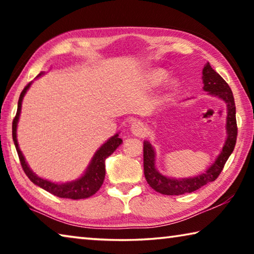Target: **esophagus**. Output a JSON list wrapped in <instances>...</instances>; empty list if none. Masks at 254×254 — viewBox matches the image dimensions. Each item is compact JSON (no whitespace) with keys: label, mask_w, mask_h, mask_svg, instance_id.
<instances>
[{"label":"esophagus","mask_w":254,"mask_h":254,"mask_svg":"<svg viewBox=\"0 0 254 254\" xmlns=\"http://www.w3.org/2000/svg\"><path fill=\"white\" fill-rule=\"evenodd\" d=\"M145 130H147V127L141 121H134L131 124V132L136 136L144 135Z\"/></svg>","instance_id":"esophagus-1"}]
</instances>
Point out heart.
I'll return each instance as SVG.
<instances>
[{"mask_svg":"<svg viewBox=\"0 0 254 254\" xmlns=\"http://www.w3.org/2000/svg\"><path fill=\"white\" fill-rule=\"evenodd\" d=\"M167 78H168V72H167L165 69H154L149 74V83L152 86H158L162 84ZM177 84V81L174 80L171 81V86H175Z\"/></svg>","mask_w":254,"mask_h":254,"instance_id":"b5f03b06","label":"heart"}]
</instances>
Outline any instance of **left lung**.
Listing matches in <instances>:
<instances>
[{"label":"left lung","instance_id":"left-lung-1","mask_svg":"<svg viewBox=\"0 0 254 254\" xmlns=\"http://www.w3.org/2000/svg\"><path fill=\"white\" fill-rule=\"evenodd\" d=\"M203 89L207 94L221 98L226 104V140L222 151L216 160L204 174L189 178H171L159 173L156 168V151L149 141H143V168L145 179L149 186L162 195H183L186 192H192L203 187L204 185L212 183L220 176L224 168L225 162L233 152L238 127L235 118V103L233 93L226 81L215 71L207 63L203 68Z\"/></svg>","mask_w":254,"mask_h":254}]
</instances>
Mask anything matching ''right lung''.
<instances>
[{"label":"right lung","mask_w":254,"mask_h":254,"mask_svg":"<svg viewBox=\"0 0 254 254\" xmlns=\"http://www.w3.org/2000/svg\"><path fill=\"white\" fill-rule=\"evenodd\" d=\"M42 75H44V72H40V74L37 76V78ZM31 84L32 81L25 86L22 93L20 94L19 102H18V111H16V115L13 120V123H12V136H13L14 145H15L16 152H18L21 166H22L25 175L28 176V178L31 180L34 185H37V186L41 187L42 189H45V190L49 191L50 194L60 197V198H69V199L88 198V197H91L95 194L103 185V182H104V178H105L106 158L110 157L111 154L118 149L119 145L122 143V139L121 137H119V133H117V134H114L113 136L110 137L104 144L101 145V148L98 149L95 152V154L93 156L92 160L89 162L87 168H86L84 175H81V177H79L78 179L72 180V182H67V183H54V182H50V180L39 177V176L33 173L31 168L29 167L28 162L25 161V158L19 148L18 139H16V127H18L21 107H22V101L25 93H27Z\"/></svg>","instance_id":"1"}]
</instances>
